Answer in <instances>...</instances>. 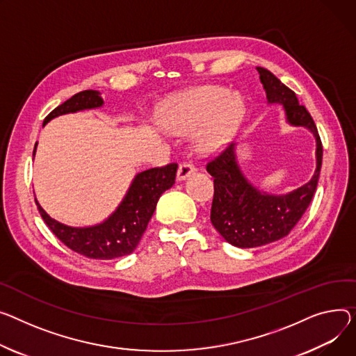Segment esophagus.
Listing matches in <instances>:
<instances>
[{"instance_id":"1","label":"esophagus","mask_w":356,"mask_h":356,"mask_svg":"<svg viewBox=\"0 0 356 356\" xmlns=\"http://www.w3.org/2000/svg\"><path fill=\"white\" fill-rule=\"evenodd\" d=\"M195 172H196V169H195L193 164H191V163H181L179 165V169H177V180L179 181L186 180L188 176H192Z\"/></svg>"}]
</instances>
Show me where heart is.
I'll return each instance as SVG.
<instances>
[{"instance_id":"b5f03b06","label":"heart","mask_w":356,"mask_h":356,"mask_svg":"<svg viewBox=\"0 0 356 356\" xmlns=\"http://www.w3.org/2000/svg\"><path fill=\"white\" fill-rule=\"evenodd\" d=\"M245 114L242 100L220 87H202L176 99L165 110L163 124L175 134L197 136V149L211 154L223 149L238 130Z\"/></svg>"}]
</instances>
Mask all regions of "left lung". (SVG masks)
Listing matches in <instances>:
<instances>
[{"mask_svg": "<svg viewBox=\"0 0 356 356\" xmlns=\"http://www.w3.org/2000/svg\"><path fill=\"white\" fill-rule=\"evenodd\" d=\"M256 70L268 103L280 104L291 126L305 127L314 134L316 169L312 179L295 191L286 195H270L259 191L245 177L236 156V143L207 163L206 169L215 179L211 225L226 242L242 249L264 246L289 234L314 197L322 165V143L311 114L299 104L296 94L269 70L264 67Z\"/></svg>", "mask_w": 356, "mask_h": 356, "instance_id": "left-lung-1", "label": "left lung"}]
</instances>
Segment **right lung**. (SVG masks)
I'll return each instance as SVG.
<instances>
[{
  "instance_id": "obj_1",
  "label": "right lung",
  "mask_w": 356,
  "mask_h": 356,
  "mask_svg": "<svg viewBox=\"0 0 356 356\" xmlns=\"http://www.w3.org/2000/svg\"><path fill=\"white\" fill-rule=\"evenodd\" d=\"M104 104L97 90H84L60 104L44 118V124L53 118L83 110L99 108ZM37 143L33 156H35ZM177 164L154 168L134 176L126 196L111 215L102 223L86 227H73L57 222L47 215L35 199L45 225L71 250L90 259L110 260L130 254L143 236L160 196L175 184Z\"/></svg>"
}]
</instances>
